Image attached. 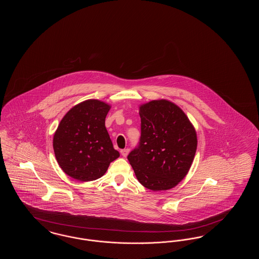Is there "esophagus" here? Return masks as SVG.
I'll use <instances>...</instances> for the list:
<instances>
[{"instance_id":"esophagus-1","label":"esophagus","mask_w":259,"mask_h":259,"mask_svg":"<svg viewBox=\"0 0 259 259\" xmlns=\"http://www.w3.org/2000/svg\"><path fill=\"white\" fill-rule=\"evenodd\" d=\"M120 153H121V155H122L123 157H126V156L128 155V153H129V148H125V149H122V150L120 151Z\"/></svg>"}]
</instances>
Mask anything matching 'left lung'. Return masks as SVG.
<instances>
[{"instance_id": "1", "label": "left lung", "mask_w": 259, "mask_h": 259, "mask_svg": "<svg viewBox=\"0 0 259 259\" xmlns=\"http://www.w3.org/2000/svg\"><path fill=\"white\" fill-rule=\"evenodd\" d=\"M141 139L128 155L140 184L168 190L185 179L197 149V134L184 111L171 101L152 100L139 107Z\"/></svg>"}]
</instances>
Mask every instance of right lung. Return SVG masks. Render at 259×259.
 I'll return each mask as SVG.
<instances>
[{"label": "right lung", "mask_w": 259, "mask_h": 259, "mask_svg": "<svg viewBox=\"0 0 259 259\" xmlns=\"http://www.w3.org/2000/svg\"><path fill=\"white\" fill-rule=\"evenodd\" d=\"M111 106L96 99L74 106L53 136V149L63 172L80 182L95 181L119 157L105 126Z\"/></svg>", "instance_id": "right-lung-1"}]
</instances>
